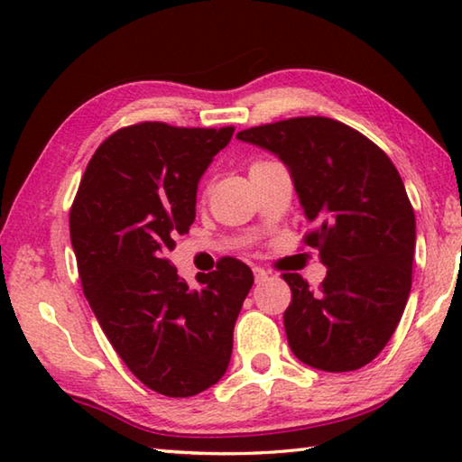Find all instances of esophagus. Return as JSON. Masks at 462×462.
<instances>
[{
  "mask_svg": "<svg viewBox=\"0 0 462 462\" xmlns=\"http://www.w3.org/2000/svg\"><path fill=\"white\" fill-rule=\"evenodd\" d=\"M253 273H254V281H256V283H263V281L269 279V271H264V269H261V267H254Z\"/></svg>",
  "mask_w": 462,
  "mask_h": 462,
  "instance_id": "obj_1",
  "label": "esophagus"
}]
</instances>
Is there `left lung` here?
Returning a JSON list of instances; mask_svg holds the SVG:
<instances>
[{
  "label": "left lung",
  "mask_w": 462,
  "mask_h": 462,
  "mask_svg": "<svg viewBox=\"0 0 462 462\" xmlns=\"http://www.w3.org/2000/svg\"><path fill=\"white\" fill-rule=\"evenodd\" d=\"M238 140L279 156L310 224L306 245L328 269L318 291L285 273L283 322L293 355L328 373L369 365L408 303L416 216L389 156L361 132L319 116L242 130Z\"/></svg>",
  "instance_id": "8db88e82"
}]
</instances>
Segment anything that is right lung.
<instances>
[{
    "label": "right lung",
    "instance_id": "1",
    "mask_svg": "<svg viewBox=\"0 0 462 462\" xmlns=\"http://www.w3.org/2000/svg\"><path fill=\"white\" fill-rule=\"evenodd\" d=\"M234 128L143 122L91 156L69 228L83 293L136 379L167 397L198 395L228 369L253 271L224 259L191 289L167 259L195 220L198 183Z\"/></svg>",
    "mask_w": 462,
    "mask_h": 462
}]
</instances>
